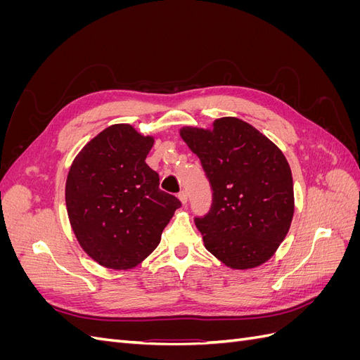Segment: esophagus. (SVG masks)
<instances>
[{
  "instance_id": "34e87169",
  "label": "esophagus",
  "mask_w": 360,
  "mask_h": 360,
  "mask_svg": "<svg viewBox=\"0 0 360 360\" xmlns=\"http://www.w3.org/2000/svg\"><path fill=\"white\" fill-rule=\"evenodd\" d=\"M179 200L181 201L183 205L188 204V193H186V191H181V192L179 193Z\"/></svg>"
}]
</instances>
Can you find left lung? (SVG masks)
<instances>
[{
  "mask_svg": "<svg viewBox=\"0 0 360 360\" xmlns=\"http://www.w3.org/2000/svg\"><path fill=\"white\" fill-rule=\"evenodd\" d=\"M180 136L201 160L212 209L195 217L204 246L231 269L258 267L276 252L294 213L291 169L282 151L236 117L212 129L186 126Z\"/></svg>",
  "mask_w": 360,
  "mask_h": 360,
  "instance_id": "8db88e82",
  "label": "left lung"
}]
</instances>
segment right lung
<instances>
[{"instance_id": "right-lung-1", "label": "right lung", "mask_w": 360, "mask_h": 360, "mask_svg": "<svg viewBox=\"0 0 360 360\" xmlns=\"http://www.w3.org/2000/svg\"><path fill=\"white\" fill-rule=\"evenodd\" d=\"M153 136L112 124L75 158L66 181L72 230L96 263L127 270L146 259L181 202L159 189L146 158Z\"/></svg>"}]
</instances>
